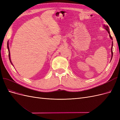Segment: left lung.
Returning a JSON list of instances; mask_svg holds the SVG:
<instances>
[{"label": "left lung", "mask_w": 120, "mask_h": 120, "mask_svg": "<svg viewBox=\"0 0 120 120\" xmlns=\"http://www.w3.org/2000/svg\"><path fill=\"white\" fill-rule=\"evenodd\" d=\"M104 26L105 27V29H106V30L108 31V33L109 34V35H110V38H111V39L112 40V37H111V34H110V30H109V27L108 26H106V25H104ZM112 45H113V42L112 41V48H111V53H112V54H113V52H112ZM111 60H112V59H111Z\"/></svg>", "instance_id": "8db88e82"}]
</instances>
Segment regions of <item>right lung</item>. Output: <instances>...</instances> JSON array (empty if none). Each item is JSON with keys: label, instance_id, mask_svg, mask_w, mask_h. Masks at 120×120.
Here are the masks:
<instances>
[{"label": "right lung", "instance_id": "right-lung-1", "mask_svg": "<svg viewBox=\"0 0 120 120\" xmlns=\"http://www.w3.org/2000/svg\"><path fill=\"white\" fill-rule=\"evenodd\" d=\"M8 56H9V60H10V63H11V64H12V63H11V60H10V52H9V46H8ZM13 65V64H12Z\"/></svg>", "mask_w": 120, "mask_h": 120}]
</instances>
